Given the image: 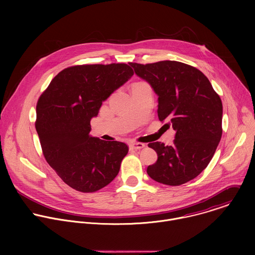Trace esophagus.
I'll use <instances>...</instances> for the list:
<instances>
[{
    "instance_id": "obj_1",
    "label": "esophagus",
    "mask_w": 255,
    "mask_h": 255,
    "mask_svg": "<svg viewBox=\"0 0 255 255\" xmlns=\"http://www.w3.org/2000/svg\"><path fill=\"white\" fill-rule=\"evenodd\" d=\"M143 147H145V144H144V143H140V142H132V143L130 144V148H131V149L138 150V149H142Z\"/></svg>"
}]
</instances>
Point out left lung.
Instances as JSON below:
<instances>
[{
    "label": "left lung",
    "mask_w": 255,
    "mask_h": 255,
    "mask_svg": "<svg viewBox=\"0 0 255 255\" xmlns=\"http://www.w3.org/2000/svg\"><path fill=\"white\" fill-rule=\"evenodd\" d=\"M130 65L158 96L159 121H168L175 130L171 146L148 144L157 160L147 167V173L163 185L186 184L207 167L221 140V99L203 72L189 64L164 60Z\"/></svg>",
    "instance_id": "1"
}]
</instances>
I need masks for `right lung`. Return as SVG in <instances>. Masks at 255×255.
I'll return each mask as SVG.
<instances>
[{"label": "right lung", "mask_w": 255, "mask_h": 255, "mask_svg": "<svg viewBox=\"0 0 255 255\" xmlns=\"http://www.w3.org/2000/svg\"><path fill=\"white\" fill-rule=\"evenodd\" d=\"M134 75L126 63L84 64L61 70L36 106L43 155L70 188L97 192L116 177L128 146L90 135L104 101Z\"/></svg>", "instance_id": "1"}]
</instances>
